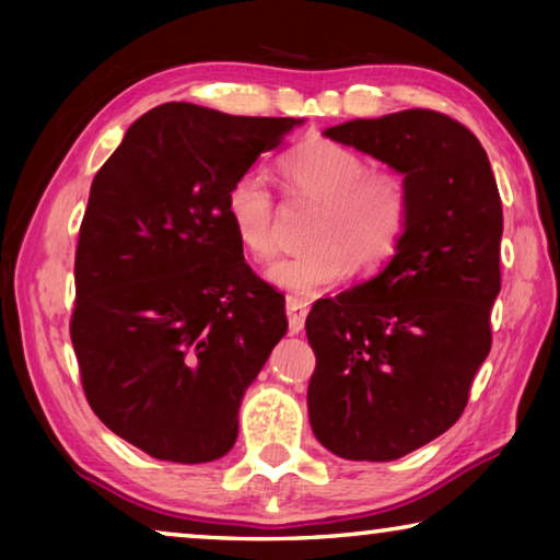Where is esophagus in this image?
<instances>
[{
    "instance_id": "esophagus-1",
    "label": "esophagus",
    "mask_w": 560,
    "mask_h": 560,
    "mask_svg": "<svg viewBox=\"0 0 560 560\" xmlns=\"http://www.w3.org/2000/svg\"><path fill=\"white\" fill-rule=\"evenodd\" d=\"M306 314H308V301L296 299V296L287 299V316H289L291 334H301L303 324H306Z\"/></svg>"
}]
</instances>
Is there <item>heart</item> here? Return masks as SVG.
Instances as JSON below:
<instances>
[{"instance_id":"obj_1","label":"heart","mask_w":560,"mask_h":560,"mask_svg":"<svg viewBox=\"0 0 560 560\" xmlns=\"http://www.w3.org/2000/svg\"><path fill=\"white\" fill-rule=\"evenodd\" d=\"M293 197L320 202L308 242L314 249L281 259L267 271L273 287L316 296L353 273L355 261L375 269L393 257L410 220L405 179L390 170H368L365 160L330 140H314L281 160ZM226 222L249 257L277 254V207L264 177L244 173L226 189Z\"/></svg>"}]
</instances>
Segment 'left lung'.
<instances>
[{
	"label": "left lung",
	"instance_id": "obj_1",
	"mask_svg": "<svg viewBox=\"0 0 560 560\" xmlns=\"http://www.w3.org/2000/svg\"><path fill=\"white\" fill-rule=\"evenodd\" d=\"M324 136L400 173L410 220L377 277L311 308L308 420L336 457L393 462L459 420L489 355L501 197L477 136L442 113L355 118Z\"/></svg>",
	"mask_w": 560,
	"mask_h": 560
}]
</instances>
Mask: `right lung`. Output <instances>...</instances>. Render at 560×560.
<instances>
[{"mask_svg": "<svg viewBox=\"0 0 560 560\" xmlns=\"http://www.w3.org/2000/svg\"><path fill=\"white\" fill-rule=\"evenodd\" d=\"M301 122L163 103L93 177L71 343L91 410L150 457H224L246 387L287 334L283 296L246 267L224 200Z\"/></svg>", "mask_w": 560, "mask_h": 560, "instance_id": "obj_1", "label": "right lung"}]
</instances>
